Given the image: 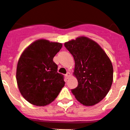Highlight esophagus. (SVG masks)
Listing matches in <instances>:
<instances>
[{
  "mask_svg": "<svg viewBox=\"0 0 130 130\" xmlns=\"http://www.w3.org/2000/svg\"><path fill=\"white\" fill-rule=\"evenodd\" d=\"M65 76H66V78H67V79H68V78H70V76H71L70 73H69V72H68V73H67V74L65 75Z\"/></svg>",
  "mask_w": 130,
  "mask_h": 130,
  "instance_id": "obj_1",
  "label": "esophagus"
}]
</instances>
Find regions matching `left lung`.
<instances>
[{
    "mask_svg": "<svg viewBox=\"0 0 130 130\" xmlns=\"http://www.w3.org/2000/svg\"><path fill=\"white\" fill-rule=\"evenodd\" d=\"M75 62L73 75L78 87L72 90L77 101L85 106L101 102L108 93L113 81V67L102 47L85 36L64 43Z\"/></svg>",
    "mask_w": 130,
    "mask_h": 130,
    "instance_id": "1",
    "label": "left lung"
}]
</instances>
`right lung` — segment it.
Masks as SVG:
<instances>
[{"instance_id": "1", "label": "right lung", "mask_w": 130, "mask_h": 130, "mask_svg": "<svg viewBox=\"0 0 130 130\" xmlns=\"http://www.w3.org/2000/svg\"><path fill=\"white\" fill-rule=\"evenodd\" d=\"M62 44L38 39L22 52L16 68V81L23 97L31 104L45 106L53 102L64 86L53 58Z\"/></svg>"}]
</instances>
